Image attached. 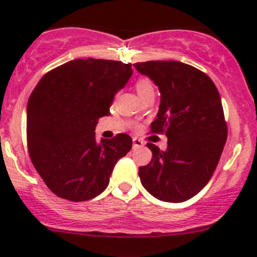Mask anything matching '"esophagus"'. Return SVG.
Returning a JSON list of instances; mask_svg holds the SVG:
<instances>
[{
    "instance_id": "obj_1",
    "label": "esophagus",
    "mask_w": 257,
    "mask_h": 257,
    "mask_svg": "<svg viewBox=\"0 0 257 257\" xmlns=\"http://www.w3.org/2000/svg\"><path fill=\"white\" fill-rule=\"evenodd\" d=\"M144 145L143 141H141V139L138 138H133V149H139V148H142Z\"/></svg>"
}]
</instances>
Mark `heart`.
I'll use <instances>...</instances> for the list:
<instances>
[{
	"instance_id": "heart-1",
	"label": "heart",
	"mask_w": 257,
	"mask_h": 257,
	"mask_svg": "<svg viewBox=\"0 0 257 257\" xmlns=\"http://www.w3.org/2000/svg\"><path fill=\"white\" fill-rule=\"evenodd\" d=\"M136 88H137V92H138L139 95L144 94V93L149 92V90H154L152 82H150V80L147 79V78L139 79L138 82H137Z\"/></svg>"
}]
</instances>
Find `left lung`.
<instances>
[{"label": "left lung", "instance_id": "8db88e82", "mask_svg": "<svg viewBox=\"0 0 257 257\" xmlns=\"http://www.w3.org/2000/svg\"><path fill=\"white\" fill-rule=\"evenodd\" d=\"M158 85L160 105L152 133H164L165 152L148 143L153 158L139 168L148 193L167 203L195 196L214 174L226 143L227 126L214 82L195 67L178 61L134 64Z\"/></svg>", "mask_w": 257, "mask_h": 257}]
</instances>
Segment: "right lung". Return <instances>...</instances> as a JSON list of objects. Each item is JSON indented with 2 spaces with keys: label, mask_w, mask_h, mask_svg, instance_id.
I'll use <instances>...</instances> for the list:
<instances>
[{
  "label": "right lung",
  "mask_w": 257,
  "mask_h": 257,
  "mask_svg": "<svg viewBox=\"0 0 257 257\" xmlns=\"http://www.w3.org/2000/svg\"><path fill=\"white\" fill-rule=\"evenodd\" d=\"M133 74L132 64L108 59H73L41 78L27 104L31 160L49 190L85 201L109 184L116 162L132 149L128 134L95 139L99 118Z\"/></svg>",
  "instance_id": "obj_1"
}]
</instances>
